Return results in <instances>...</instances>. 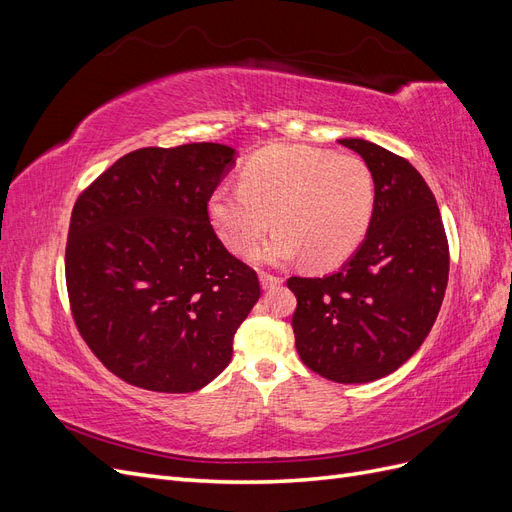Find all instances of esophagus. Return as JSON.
Returning <instances> with one entry per match:
<instances>
[{"label": "esophagus", "mask_w": 512, "mask_h": 512, "mask_svg": "<svg viewBox=\"0 0 512 512\" xmlns=\"http://www.w3.org/2000/svg\"><path fill=\"white\" fill-rule=\"evenodd\" d=\"M282 282H284V280H282L280 275H273V273H267V271L260 273V284H262V288H265V290L277 288Z\"/></svg>", "instance_id": "esophagus-1"}]
</instances>
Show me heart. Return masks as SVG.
Masks as SVG:
<instances>
[{"mask_svg":"<svg viewBox=\"0 0 512 512\" xmlns=\"http://www.w3.org/2000/svg\"><path fill=\"white\" fill-rule=\"evenodd\" d=\"M374 207V175L361 158L277 145L247 160L239 188L213 192L209 218L232 252L254 250L273 222L277 232L258 258L303 256L307 267L329 269L359 247Z\"/></svg>","mask_w":512,"mask_h":512,"instance_id":"obj_1","label":"heart"}]
</instances>
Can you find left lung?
Returning <instances> with one entry per match:
<instances>
[{"mask_svg":"<svg viewBox=\"0 0 512 512\" xmlns=\"http://www.w3.org/2000/svg\"><path fill=\"white\" fill-rule=\"evenodd\" d=\"M374 175L369 230L342 269L290 277L301 361L339 384L393 374L421 348L448 284V241L436 198L401 156L363 138H342Z\"/></svg>","mask_w":512,"mask_h":512,"instance_id":"8db88e82","label":"left lung"}]
</instances>
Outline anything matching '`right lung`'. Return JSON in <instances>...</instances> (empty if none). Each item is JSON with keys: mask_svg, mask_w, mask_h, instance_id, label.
Instances as JSON below:
<instances>
[{"mask_svg": "<svg viewBox=\"0 0 512 512\" xmlns=\"http://www.w3.org/2000/svg\"><path fill=\"white\" fill-rule=\"evenodd\" d=\"M235 149L145 147L76 198L66 286L76 329L117 378L158 393L203 389L232 359L258 275L209 222Z\"/></svg>", "mask_w": 512, "mask_h": 512, "instance_id": "add662e5", "label": "right lung"}]
</instances>
